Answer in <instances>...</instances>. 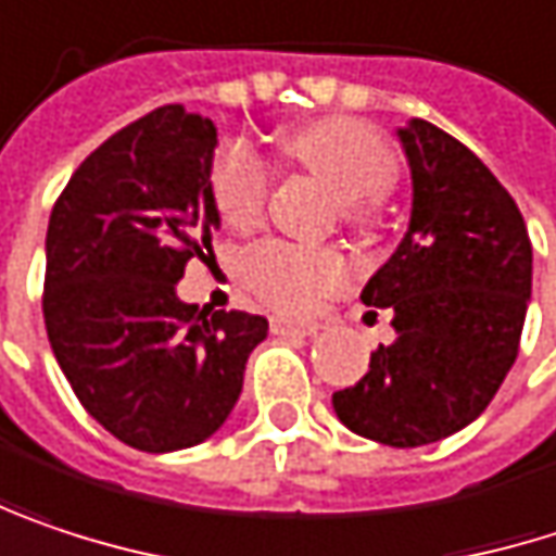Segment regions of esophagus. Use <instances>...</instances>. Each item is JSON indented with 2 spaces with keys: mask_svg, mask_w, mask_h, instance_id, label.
Instances as JSON below:
<instances>
[{
  "mask_svg": "<svg viewBox=\"0 0 556 556\" xmlns=\"http://www.w3.org/2000/svg\"><path fill=\"white\" fill-rule=\"evenodd\" d=\"M270 330H274V333H282V337H289V333L312 337V333H318V330H321V325H315V321H289V318H270Z\"/></svg>",
  "mask_w": 556,
  "mask_h": 556,
  "instance_id": "esophagus-1",
  "label": "esophagus"
}]
</instances>
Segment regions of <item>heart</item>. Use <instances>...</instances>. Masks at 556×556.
<instances>
[{"mask_svg":"<svg viewBox=\"0 0 556 556\" xmlns=\"http://www.w3.org/2000/svg\"><path fill=\"white\" fill-rule=\"evenodd\" d=\"M282 152L325 177L340 197V216L350 226L369 219V200L384 193L394 175L391 152L379 132L350 117H328L282 139ZM210 190L223 223L238 231L261 226L274 172L248 142H228L210 168ZM346 257L337 248H308L270 238L254 244L241 261L248 289L282 315H308L325 295L346 282Z\"/></svg>","mask_w":556,"mask_h":556,"instance_id":"heart-1","label":"heart"}]
</instances>
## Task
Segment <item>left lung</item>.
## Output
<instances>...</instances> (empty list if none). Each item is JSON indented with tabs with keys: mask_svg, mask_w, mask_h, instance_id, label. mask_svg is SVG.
Returning <instances> with one entry per match:
<instances>
[{
	"mask_svg": "<svg viewBox=\"0 0 556 556\" xmlns=\"http://www.w3.org/2000/svg\"><path fill=\"white\" fill-rule=\"evenodd\" d=\"M397 136L414 177L410 226L363 289L366 305L394 312L397 337L333 391V410L356 435L417 448L478 420L513 369L531 241L509 190L465 142L427 121Z\"/></svg>",
	"mask_w": 556,
	"mask_h": 556,
	"instance_id": "8db88e82",
	"label": "left lung"
}]
</instances>
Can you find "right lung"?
I'll use <instances>...</instances> for the list:
<instances>
[{"label": "right lung", "instance_id": "right-lung-1", "mask_svg": "<svg viewBox=\"0 0 556 556\" xmlns=\"http://www.w3.org/2000/svg\"><path fill=\"white\" fill-rule=\"evenodd\" d=\"M216 127L180 104L104 139L53 203L43 325L81 407L139 452H177L226 424L267 318L180 302L213 257Z\"/></svg>", "mask_w": 556, "mask_h": 556}]
</instances>
